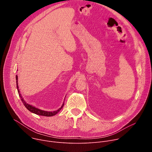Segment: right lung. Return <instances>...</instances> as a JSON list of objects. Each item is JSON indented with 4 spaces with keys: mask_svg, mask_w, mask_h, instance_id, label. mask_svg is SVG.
Masks as SVG:
<instances>
[{
    "mask_svg": "<svg viewBox=\"0 0 152 152\" xmlns=\"http://www.w3.org/2000/svg\"><path fill=\"white\" fill-rule=\"evenodd\" d=\"M16 83H17V91H18V95L20 96V97L21 98V100L22 101L23 104L25 105V106L27 108V109L31 113H34L37 115H42V116H45V117H52V116H53L55 115H56L58 113H59L61 109L62 108L64 104V103H63L62 105L61 106V107L60 108H59V109L56 111H43V110H39L38 109V108L37 107H35V106L31 105V104H29L28 103H27L22 98V96H21V94L20 93V91H19V89H18V76L17 75H16Z\"/></svg>",
    "mask_w": 152,
    "mask_h": 152,
    "instance_id": "right-lung-1",
    "label": "right lung"
}]
</instances>
